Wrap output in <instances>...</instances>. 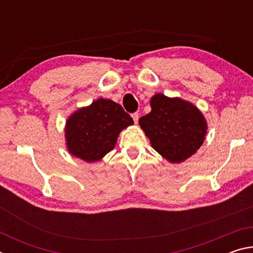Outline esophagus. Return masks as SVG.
<instances>
[{"instance_id": "1", "label": "esophagus", "mask_w": 253, "mask_h": 253, "mask_svg": "<svg viewBox=\"0 0 253 253\" xmlns=\"http://www.w3.org/2000/svg\"><path fill=\"white\" fill-rule=\"evenodd\" d=\"M131 117H132V119H134L135 124H137V122H138V118H139V114H138V113L131 114Z\"/></svg>"}]
</instances>
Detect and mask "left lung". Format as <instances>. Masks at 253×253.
<instances>
[{
  "label": "left lung",
  "instance_id": "8db88e82",
  "mask_svg": "<svg viewBox=\"0 0 253 253\" xmlns=\"http://www.w3.org/2000/svg\"><path fill=\"white\" fill-rule=\"evenodd\" d=\"M152 111L139 118V125L153 148L170 163L191 157L203 144L208 125L202 113L191 102L157 93Z\"/></svg>",
  "mask_w": 253,
  "mask_h": 253
}]
</instances>
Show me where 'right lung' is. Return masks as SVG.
Instances as JSON below:
<instances>
[{"instance_id": "1", "label": "right lung", "mask_w": 253, "mask_h": 253, "mask_svg": "<svg viewBox=\"0 0 253 253\" xmlns=\"http://www.w3.org/2000/svg\"><path fill=\"white\" fill-rule=\"evenodd\" d=\"M132 124L121 105L100 98L77 110L67 121L68 151L88 163L100 161L115 147L119 132Z\"/></svg>"}]
</instances>
